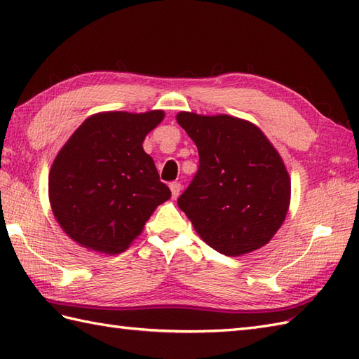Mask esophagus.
Instances as JSON below:
<instances>
[{"mask_svg": "<svg viewBox=\"0 0 359 359\" xmlns=\"http://www.w3.org/2000/svg\"><path fill=\"white\" fill-rule=\"evenodd\" d=\"M170 189H171V194H172V199H177L180 191H182V185L179 184V182H172V184L170 185Z\"/></svg>", "mask_w": 359, "mask_h": 359, "instance_id": "34e87169", "label": "esophagus"}]
</instances>
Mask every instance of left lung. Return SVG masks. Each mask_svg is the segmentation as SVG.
I'll use <instances>...</instances> for the list:
<instances>
[{"mask_svg":"<svg viewBox=\"0 0 359 359\" xmlns=\"http://www.w3.org/2000/svg\"><path fill=\"white\" fill-rule=\"evenodd\" d=\"M177 123L199 151V171L179 208L212 250L238 257L266 245L285 220L292 180L278 149L239 117L180 111Z\"/></svg>","mask_w":359,"mask_h":359,"instance_id":"left-lung-1","label":"left lung"}]
</instances>
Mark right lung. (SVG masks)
<instances>
[{
  "mask_svg": "<svg viewBox=\"0 0 359 359\" xmlns=\"http://www.w3.org/2000/svg\"><path fill=\"white\" fill-rule=\"evenodd\" d=\"M163 118L162 109L97 112L58 151L49 171V203L80 247L106 256L123 253L171 197L143 149L144 137Z\"/></svg>",
  "mask_w": 359,
  "mask_h": 359,
  "instance_id": "obj_1",
  "label": "right lung"
}]
</instances>
